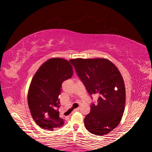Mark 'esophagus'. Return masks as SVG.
I'll return each mask as SVG.
<instances>
[{
  "instance_id": "34e87169",
  "label": "esophagus",
  "mask_w": 152,
  "mask_h": 152,
  "mask_svg": "<svg viewBox=\"0 0 152 152\" xmlns=\"http://www.w3.org/2000/svg\"><path fill=\"white\" fill-rule=\"evenodd\" d=\"M80 109V107H78V108H77V109H74V110H73V113H74V112H76V111H78V110H79Z\"/></svg>"
}]
</instances>
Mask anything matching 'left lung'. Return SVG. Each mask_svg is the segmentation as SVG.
Returning a JSON list of instances; mask_svg holds the SVG:
<instances>
[{"instance_id": "obj_1", "label": "left lung", "mask_w": 152, "mask_h": 152, "mask_svg": "<svg viewBox=\"0 0 152 152\" xmlns=\"http://www.w3.org/2000/svg\"><path fill=\"white\" fill-rule=\"evenodd\" d=\"M70 62L90 95L98 96L91 112L84 118V125L96 135L109 133L119 124L125 107V87L119 70L105 58L72 59Z\"/></svg>"}]
</instances>
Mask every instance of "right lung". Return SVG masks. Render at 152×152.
Returning <instances> with one entry per match:
<instances>
[{"label": "right lung", "mask_w": 152, "mask_h": 152, "mask_svg": "<svg viewBox=\"0 0 152 152\" xmlns=\"http://www.w3.org/2000/svg\"><path fill=\"white\" fill-rule=\"evenodd\" d=\"M70 61L52 58L41 66L31 82L27 94L28 105L33 120L41 128L52 131L64 125L59 115L62 82L73 75Z\"/></svg>", "instance_id": "obj_1"}]
</instances>
